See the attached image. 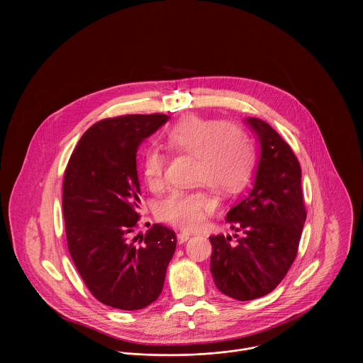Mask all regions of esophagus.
I'll use <instances>...</instances> for the list:
<instances>
[{
    "instance_id": "1",
    "label": "esophagus",
    "mask_w": 363,
    "mask_h": 363,
    "mask_svg": "<svg viewBox=\"0 0 363 363\" xmlns=\"http://www.w3.org/2000/svg\"><path fill=\"white\" fill-rule=\"evenodd\" d=\"M190 239V235L189 233H186V232H180V233H177V242L180 243V245H183L184 242H187Z\"/></svg>"
}]
</instances>
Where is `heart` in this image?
Masks as SVG:
<instances>
[{
    "label": "heart",
    "instance_id": "heart-1",
    "mask_svg": "<svg viewBox=\"0 0 363 363\" xmlns=\"http://www.w3.org/2000/svg\"><path fill=\"white\" fill-rule=\"evenodd\" d=\"M166 148L180 155L196 157L193 180L212 187L220 196L243 189L255 164V148L246 131L236 123L200 116H186L164 134ZM166 155L151 147L141 157V172L151 189L163 184ZM216 207L204 189L174 190L159 206V216L182 229L201 226L208 212Z\"/></svg>",
    "mask_w": 363,
    "mask_h": 363
}]
</instances>
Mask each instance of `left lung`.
<instances>
[{
	"instance_id": "left-lung-1",
	"label": "left lung",
	"mask_w": 363,
	"mask_h": 363,
	"mask_svg": "<svg viewBox=\"0 0 363 363\" xmlns=\"http://www.w3.org/2000/svg\"><path fill=\"white\" fill-rule=\"evenodd\" d=\"M261 156L255 186L229 209L226 220L240 235L211 236V274L216 288L238 301L274 291L296 259L306 220L301 164L292 148L264 120L249 117Z\"/></svg>"
}]
</instances>
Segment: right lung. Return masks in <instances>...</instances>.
Listing matches in <instances>:
<instances>
[{
	"instance_id": "right-lung-1",
	"label": "right lung",
	"mask_w": 363,
	"mask_h": 363,
	"mask_svg": "<svg viewBox=\"0 0 363 363\" xmlns=\"http://www.w3.org/2000/svg\"><path fill=\"white\" fill-rule=\"evenodd\" d=\"M167 118L127 114L95 123L64 172L68 252L91 294L114 309L138 311L155 302L176 250V233L163 225L134 236L141 193L135 156Z\"/></svg>"
}]
</instances>
